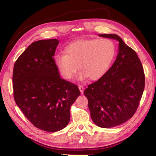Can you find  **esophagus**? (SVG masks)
Segmentation results:
<instances>
[{
    "label": "esophagus",
    "instance_id": "obj_1",
    "mask_svg": "<svg viewBox=\"0 0 156 156\" xmlns=\"http://www.w3.org/2000/svg\"><path fill=\"white\" fill-rule=\"evenodd\" d=\"M78 88H79V90H80L81 93H82V94L83 93V92H84V87H82V85H79V86H78Z\"/></svg>",
    "mask_w": 156,
    "mask_h": 156
}]
</instances>
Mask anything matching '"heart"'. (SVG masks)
<instances>
[{
  "instance_id": "heart-1",
  "label": "heart",
  "mask_w": 156,
  "mask_h": 156,
  "mask_svg": "<svg viewBox=\"0 0 156 156\" xmlns=\"http://www.w3.org/2000/svg\"><path fill=\"white\" fill-rule=\"evenodd\" d=\"M55 56V64L64 78L69 80L78 68L81 80L88 77L96 80L107 72L115 55V46L108 39L77 40Z\"/></svg>"
}]
</instances>
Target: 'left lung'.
I'll return each mask as SVG.
<instances>
[{"label": "left lung", "instance_id": "obj_1", "mask_svg": "<svg viewBox=\"0 0 156 156\" xmlns=\"http://www.w3.org/2000/svg\"><path fill=\"white\" fill-rule=\"evenodd\" d=\"M119 44L117 59L105 74L85 89L92 120L110 128L124 123L136 112L145 88V74L133 49L115 34H101Z\"/></svg>", "mask_w": 156, "mask_h": 156}]
</instances>
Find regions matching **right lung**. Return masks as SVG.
<instances>
[{
    "label": "right lung",
    "mask_w": 156,
    "mask_h": 156,
    "mask_svg": "<svg viewBox=\"0 0 156 156\" xmlns=\"http://www.w3.org/2000/svg\"><path fill=\"white\" fill-rule=\"evenodd\" d=\"M57 39L35 41L15 63L13 96L18 107L35 127L60 131L70 119V107L80 92L60 78L54 56Z\"/></svg>",
    "instance_id": "add662e5"
}]
</instances>
